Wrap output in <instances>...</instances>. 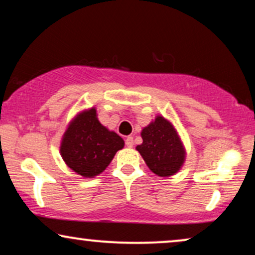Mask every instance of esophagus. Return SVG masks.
Segmentation results:
<instances>
[{
  "label": "esophagus",
  "mask_w": 255,
  "mask_h": 255,
  "mask_svg": "<svg viewBox=\"0 0 255 255\" xmlns=\"http://www.w3.org/2000/svg\"><path fill=\"white\" fill-rule=\"evenodd\" d=\"M125 145L128 146V147H132L133 146V137H128L127 139H125Z\"/></svg>",
  "instance_id": "esophagus-1"
}]
</instances>
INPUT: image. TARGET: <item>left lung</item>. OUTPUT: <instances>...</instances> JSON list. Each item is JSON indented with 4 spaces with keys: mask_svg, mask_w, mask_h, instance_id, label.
I'll list each match as a JSON object with an SVG mask.
<instances>
[{
    "mask_svg": "<svg viewBox=\"0 0 255 255\" xmlns=\"http://www.w3.org/2000/svg\"><path fill=\"white\" fill-rule=\"evenodd\" d=\"M141 138L142 144L135 148L153 173L167 177L179 172L186 159V149L168 120L156 116L142 128Z\"/></svg>",
    "mask_w": 255,
    "mask_h": 255,
    "instance_id": "left-lung-1",
    "label": "left lung"
}]
</instances>
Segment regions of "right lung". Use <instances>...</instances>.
<instances>
[{
	"mask_svg": "<svg viewBox=\"0 0 255 255\" xmlns=\"http://www.w3.org/2000/svg\"><path fill=\"white\" fill-rule=\"evenodd\" d=\"M123 147V138L103 127L95 108H90L79 113L68 124L61 139L60 154L72 170L92 179L102 173Z\"/></svg>",
	"mask_w": 255,
	"mask_h": 255,
	"instance_id": "obj_1",
	"label": "right lung"
}]
</instances>
